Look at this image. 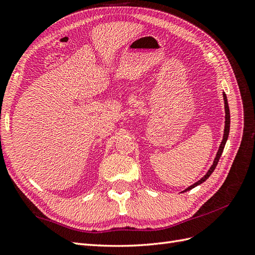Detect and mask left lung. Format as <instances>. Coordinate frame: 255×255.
I'll return each mask as SVG.
<instances>
[{
    "label": "left lung",
    "mask_w": 255,
    "mask_h": 255,
    "mask_svg": "<svg viewBox=\"0 0 255 255\" xmlns=\"http://www.w3.org/2000/svg\"><path fill=\"white\" fill-rule=\"evenodd\" d=\"M223 99H224V108H225V128H224L223 140H222V142H221L220 147H219V151H218V153H217V156H215V158H214V160H213V164H212V166L210 167V169H209L208 172L204 175V177H202L199 181L196 182V183H194L193 185L188 186V187L186 188V190H185V191H183V192L190 191V190H192V188L196 187L197 185H199V184H201V183H204V182H205L209 177H210L211 173L214 171V169H215V167H217V165H218V162H219V159H220V157H221V155H222V153H223V149H224V146H225V144H226V141H227V138H228V134H230V125H231V114H230V108H228V102H227V98H226L225 93H223Z\"/></svg>",
    "instance_id": "1"
}]
</instances>
